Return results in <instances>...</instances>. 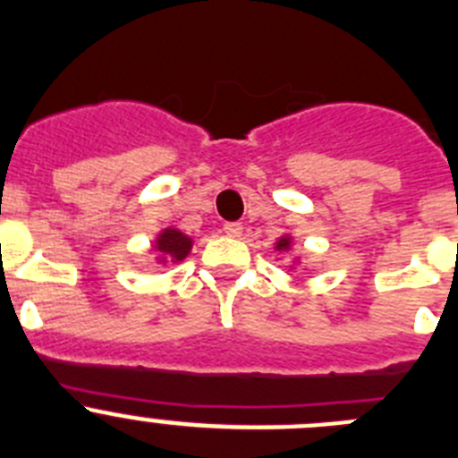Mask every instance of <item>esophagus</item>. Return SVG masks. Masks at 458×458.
<instances>
[{
  "label": "esophagus",
  "instance_id": "34e87169",
  "mask_svg": "<svg viewBox=\"0 0 458 458\" xmlns=\"http://www.w3.org/2000/svg\"><path fill=\"white\" fill-rule=\"evenodd\" d=\"M224 233L228 234V237H242L243 225L242 224H225L224 225Z\"/></svg>",
  "mask_w": 458,
  "mask_h": 458
}]
</instances>
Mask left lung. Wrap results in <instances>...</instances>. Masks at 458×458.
<instances>
[{"label":"left lung","mask_w":458,"mask_h":458,"mask_svg":"<svg viewBox=\"0 0 458 458\" xmlns=\"http://www.w3.org/2000/svg\"><path fill=\"white\" fill-rule=\"evenodd\" d=\"M289 249H292V237H289V234H284V237L277 239L276 250H280V253H282V250H289Z\"/></svg>","instance_id":"1"}]
</instances>
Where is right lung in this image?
<instances>
[{"instance_id": "add662e5", "label": "right lung", "mask_w": 458, "mask_h": 458, "mask_svg": "<svg viewBox=\"0 0 458 458\" xmlns=\"http://www.w3.org/2000/svg\"><path fill=\"white\" fill-rule=\"evenodd\" d=\"M191 237H187L185 233H181V230L176 228H165L160 234H157L156 239V246L153 249L157 250V255H160V262H166V259H171V262H182V259L190 255L191 250Z\"/></svg>"}]
</instances>
